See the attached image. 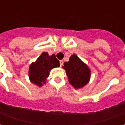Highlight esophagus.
<instances>
[{"instance_id":"esophagus-1","label":"esophagus","mask_w":125,"mask_h":125,"mask_svg":"<svg viewBox=\"0 0 125 125\" xmlns=\"http://www.w3.org/2000/svg\"><path fill=\"white\" fill-rule=\"evenodd\" d=\"M60 66L62 67V66L63 65V60H60Z\"/></svg>"}]
</instances>
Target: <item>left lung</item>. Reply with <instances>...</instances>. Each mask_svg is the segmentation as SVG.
<instances>
[{
    "mask_svg": "<svg viewBox=\"0 0 125 125\" xmlns=\"http://www.w3.org/2000/svg\"><path fill=\"white\" fill-rule=\"evenodd\" d=\"M63 68L66 72L69 82L76 89L82 88L88 83L90 70L76 55H71L69 62L63 63Z\"/></svg>",
    "mask_w": 125,
    "mask_h": 125,
    "instance_id": "left-lung-1",
    "label": "left lung"
}]
</instances>
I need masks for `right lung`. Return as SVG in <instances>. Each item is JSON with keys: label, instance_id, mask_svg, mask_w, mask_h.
<instances>
[{"label": "right lung", "instance_id": "right-lung-1", "mask_svg": "<svg viewBox=\"0 0 125 125\" xmlns=\"http://www.w3.org/2000/svg\"><path fill=\"white\" fill-rule=\"evenodd\" d=\"M60 62L53 54L49 56L47 53L43 52L35 62H33L29 67V76L30 81L39 86L45 84L49 72L53 68L59 67Z\"/></svg>", "mask_w": 125, "mask_h": 125}]
</instances>
